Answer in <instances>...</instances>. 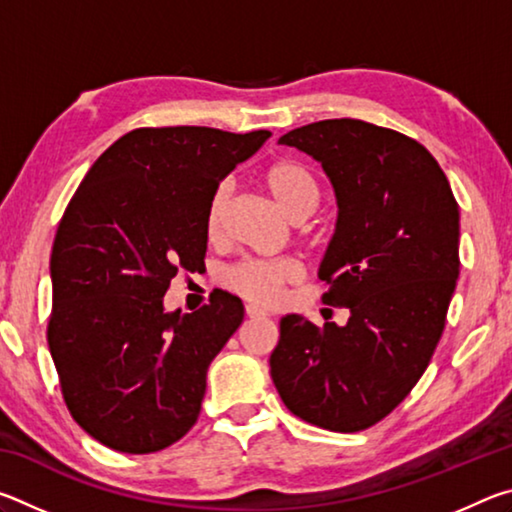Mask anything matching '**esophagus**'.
I'll use <instances>...</instances> for the list:
<instances>
[{"mask_svg":"<svg viewBox=\"0 0 512 512\" xmlns=\"http://www.w3.org/2000/svg\"><path fill=\"white\" fill-rule=\"evenodd\" d=\"M246 316H248L250 320H259V318H266V311L255 307V305H248V307H246Z\"/></svg>","mask_w":512,"mask_h":512,"instance_id":"1","label":"esophagus"}]
</instances>
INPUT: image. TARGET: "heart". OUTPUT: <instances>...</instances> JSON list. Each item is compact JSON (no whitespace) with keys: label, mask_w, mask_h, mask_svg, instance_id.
<instances>
[{"label":"heart","mask_w":512,"mask_h":512,"mask_svg":"<svg viewBox=\"0 0 512 512\" xmlns=\"http://www.w3.org/2000/svg\"><path fill=\"white\" fill-rule=\"evenodd\" d=\"M262 183L271 194L275 205L289 216L291 221L307 219L316 210L320 189L305 164L296 160H277L262 171ZM230 201V185L221 183L214 189L207 205L205 225L210 237L219 235L225 207ZM300 266L293 259H250V262L230 268L225 282L232 291L259 302V305H275L282 300L284 289L300 280Z\"/></svg>","instance_id":"obj_1"}]
</instances>
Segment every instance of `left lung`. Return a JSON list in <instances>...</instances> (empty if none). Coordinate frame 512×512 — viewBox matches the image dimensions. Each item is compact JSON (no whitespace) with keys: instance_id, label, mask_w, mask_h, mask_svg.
Listing matches in <instances>:
<instances>
[{"instance_id":"8db88e82","label":"left lung","mask_w":512,"mask_h":512,"mask_svg":"<svg viewBox=\"0 0 512 512\" xmlns=\"http://www.w3.org/2000/svg\"><path fill=\"white\" fill-rule=\"evenodd\" d=\"M320 162L336 230L318 277L348 323L280 320L271 377L287 409L352 433L386 418L418 384L445 329L458 280V205L436 158L361 119H325L280 137Z\"/></svg>"}]
</instances>
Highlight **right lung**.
Segmentation results:
<instances>
[{"mask_svg": "<svg viewBox=\"0 0 512 512\" xmlns=\"http://www.w3.org/2000/svg\"><path fill=\"white\" fill-rule=\"evenodd\" d=\"M271 137L205 126L137 128L99 155L51 250L49 350L72 418L115 452L151 454L194 427L212 359L244 320L219 293L192 314L164 309L180 268L207 250L221 180Z\"/></svg>", "mask_w": 512, "mask_h": 512, "instance_id": "add662e5", "label": "right lung"}]
</instances>
